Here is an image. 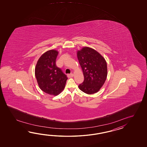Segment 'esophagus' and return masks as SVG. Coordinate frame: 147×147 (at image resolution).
Masks as SVG:
<instances>
[{
	"label": "esophagus",
	"instance_id": "1",
	"mask_svg": "<svg viewBox=\"0 0 147 147\" xmlns=\"http://www.w3.org/2000/svg\"><path fill=\"white\" fill-rule=\"evenodd\" d=\"M74 76V75H73V74H68L67 75V77H68V78H71V77H72Z\"/></svg>",
	"mask_w": 147,
	"mask_h": 147
}]
</instances>
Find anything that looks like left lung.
Returning <instances> with one entry per match:
<instances>
[{
  "instance_id": "obj_1",
  "label": "left lung",
  "mask_w": 147,
  "mask_h": 147,
  "mask_svg": "<svg viewBox=\"0 0 147 147\" xmlns=\"http://www.w3.org/2000/svg\"><path fill=\"white\" fill-rule=\"evenodd\" d=\"M77 57L84 76V81L79 85V89L86 94L96 93L106 80V60L96 50L89 47L78 51Z\"/></svg>"
}]
</instances>
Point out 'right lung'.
<instances>
[{"mask_svg": "<svg viewBox=\"0 0 147 147\" xmlns=\"http://www.w3.org/2000/svg\"><path fill=\"white\" fill-rule=\"evenodd\" d=\"M56 50H50L44 53L38 60L35 76L39 87L45 92L56 96L66 85L67 77L56 65Z\"/></svg>", "mask_w": 147, "mask_h": 147, "instance_id": "obj_1", "label": "right lung"}]
</instances>
